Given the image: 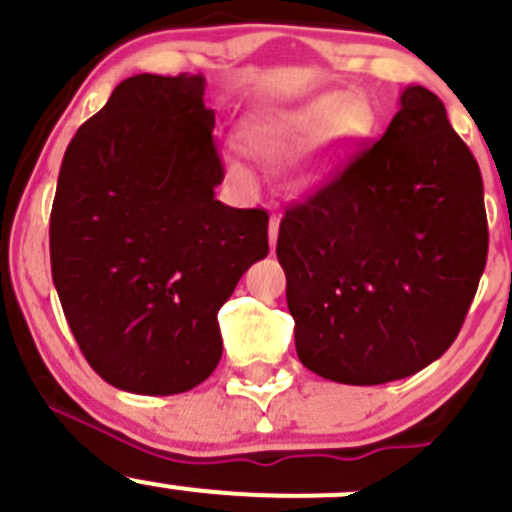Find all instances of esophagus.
Returning a JSON list of instances; mask_svg holds the SVG:
<instances>
[{
	"label": "esophagus",
	"mask_w": 512,
	"mask_h": 512,
	"mask_svg": "<svg viewBox=\"0 0 512 512\" xmlns=\"http://www.w3.org/2000/svg\"><path fill=\"white\" fill-rule=\"evenodd\" d=\"M277 235H280V215L270 218V247L277 245Z\"/></svg>",
	"instance_id": "obj_1"
}]
</instances>
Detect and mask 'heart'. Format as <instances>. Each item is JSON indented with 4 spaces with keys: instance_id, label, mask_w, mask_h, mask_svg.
Here are the masks:
<instances>
[{
    "instance_id": "obj_1",
    "label": "heart",
    "mask_w": 512,
    "mask_h": 512,
    "mask_svg": "<svg viewBox=\"0 0 512 512\" xmlns=\"http://www.w3.org/2000/svg\"><path fill=\"white\" fill-rule=\"evenodd\" d=\"M371 113L349 94H322L292 108L267 111L242 126L240 141L257 158H280L302 142L292 163L289 183L299 190L322 185L371 131ZM240 173V168H235Z\"/></svg>"
}]
</instances>
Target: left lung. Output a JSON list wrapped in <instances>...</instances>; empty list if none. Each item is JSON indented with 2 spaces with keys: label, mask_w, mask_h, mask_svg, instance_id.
Segmentation results:
<instances>
[{
  "label": "left lung",
  "mask_w": 512,
  "mask_h": 512,
  "mask_svg": "<svg viewBox=\"0 0 512 512\" xmlns=\"http://www.w3.org/2000/svg\"><path fill=\"white\" fill-rule=\"evenodd\" d=\"M488 257L480 168L423 86L376 143L289 205L277 260L297 356L329 381L406 379L456 342Z\"/></svg>",
  "instance_id": "obj_1"
}]
</instances>
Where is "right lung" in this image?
I'll return each instance as SVG.
<instances>
[{
  "label": "right lung",
  "instance_id": "1",
  "mask_svg": "<svg viewBox=\"0 0 512 512\" xmlns=\"http://www.w3.org/2000/svg\"><path fill=\"white\" fill-rule=\"evenodd\" d=\"M200 74H138L71 138L51 205V277L91 369L131 394L203 384L220 307L270 252L262 208L215 200L225 170Z\"/></svg>",
  "mask_w": 512,
  "mask_h": 512
}]
</instances>
